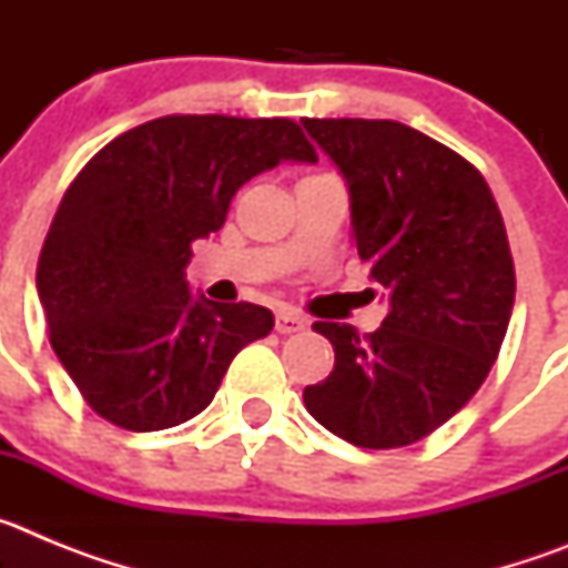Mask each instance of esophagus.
Wrapping results in <instances>:
<instances>
[{
	"label": "esophagus",
	"instance_id": "obj_1",
	"mask_svg": "<svg viewBox=\"0 0 568 568\" xmlns=\"http://www.w3.org/2000/svg\"><path fill=\"white\" fill-rule=\"evenodd\" d=\"M275 329H278L281 335L301 333V329H307V318L293 313V310H278V313H275Z\"/></svg>",
	"mask_w": 568,
	"mask_h": 568
}]
</instances>
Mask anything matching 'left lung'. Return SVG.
I'll return each mask as SVG.
<instances>
[{
  "mask_svg": "<svg viewBox=\"0 0 568 568\" xmlns=\"http://www.w3.org/2000/svg\"><path fill=\"white\" fill-rule=\"evenodd\" d=\"M353 199L358 255L389 295L375 333L315 321L333 344L307 413L364 449L433 435L478 393L515 304V261L489 184L464 155L389 119H304Z\"/></svg>",
  "mask_w": 568,
  "mask_h": 568,
  "instance_id": "1",
  "label": "left lung"
}]
</instances>
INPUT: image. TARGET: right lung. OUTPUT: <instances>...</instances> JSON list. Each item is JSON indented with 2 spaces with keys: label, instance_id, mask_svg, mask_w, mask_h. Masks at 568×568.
<instances>
[{
  "label": "right lung",
  "instance_id": "obj_1",
  "mask_svg": "<svg viewBox=\"0 0 568 568\" xmlns=\"http://www.w3.org/2000/svg\"><path fill=\"white\" fill-rule=\"evenodd\" d=\"M284 159H318L293 119L175 113L115 135L79 170L37 290L50 346L93 413L130 433L184 424L270 335V310L193 298L184 270L235 190Z\"/></svg>",
  "mask_w": 568,
  "mask_h": 568
}]
</instances>
